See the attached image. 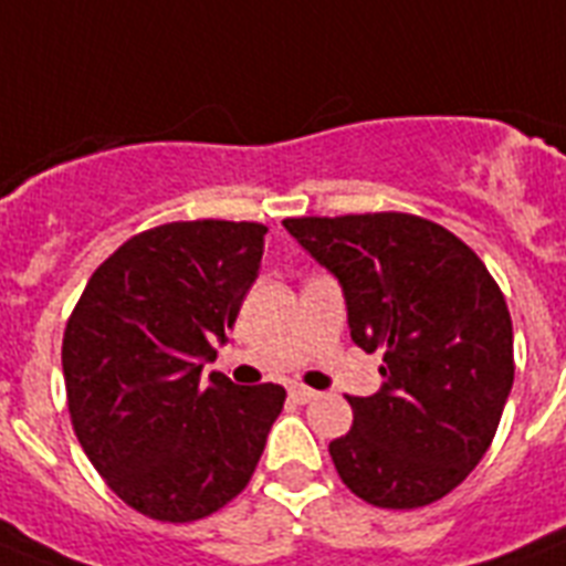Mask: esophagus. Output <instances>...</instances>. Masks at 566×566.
<instances>
[{
	"instance_id": "esophagus-1",
	"label": "esophagus",
	"mask_w": 566,
	"mask_h": 566,
	"mask_svg": "<svg viewBox=\"0 0 566 566\" xmlns=\"http://www.w3.org/2000/svg\"><path fill=\"white\" fill-rule=\"evenodd\" d=\"M316 395H319V392H314V389H311V387H302V384H293V387H291V398H293V401H296V403L314 401Z\"/></svg>"
}]
</instances>
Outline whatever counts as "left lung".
Returning a JSON list of instances; mask_svg holds the SVG:
<instances>
[{
  "instance_id": "left-lung-1",
  "label": "left lung",
  "mask_w": 566,
  "mask_h": 566,
  "mask_svg": "<svg viewBox=\"0 0 566 566\" xmlns=\"http://www.w3.org/2000/svg\"><path fill=\"white\" fill-rule=\"evenodd\" d=\"M284 229L337 275L352 339L384 355V387L348 398L355 424L328 444L339 480L378 509L442 500L485 457L512 392L503 291L468 243L418 214L287 218Z\"/></svg>"
}]
</instances>
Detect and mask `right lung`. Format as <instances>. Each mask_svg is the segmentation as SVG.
<instances>
[{
    "mask_svg": "<svg viewBox=\"0 0 566 566\" xmlns=\"http://www.w3.org/2000/svg\"><path fill=\"white\" fill-rule=\"evenodd\" d=\"M264 223L177 220L124 241L77 298L63 378L84 453L130 509L163 523L238 497L284 407L279 384L200 378L259 279Z\"/></svg>",
    "mask_w": 566,
    "mask_h": 566,
    "instance_id": "right-lung-1",
    "label": "right lung"
}]
</instances>
